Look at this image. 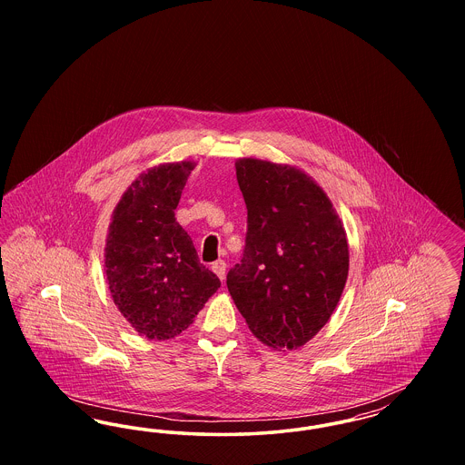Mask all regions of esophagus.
I'll list each match as a JSON object with an SVG mask.
<instances>
[{"instance_id": "34e87169", "label": "esophagus", "mask_w": 465, "mask_h": 465, "mask_svg": "<svg viewBox=\"0 0 465 465\" xmlns=\"http://www.w3.org/2000/svg\"><path fill=\"white\" fill-rule=\"evenodd\" d=\"M211 268H213V272H214V273H216V275H218V277H220L222 281L223 279H224V273H226V263H224L223 260H218V262H214Z\"/></svg>"}]
</instances>
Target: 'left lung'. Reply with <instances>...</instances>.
Returning a JSON list of instances; mask_svg holds the SVG:
<instances>
[{
  "label": "left lung",
  "mask_w": 465,
  "mask_h": 465,
  "mask_svg": "<svg viewBox=\"0 0 465 465\" xmlns=\"http://www.w3.org/2000/svg\"><path fill=\"white\" fill-rule=\"evenodd\" d=\"M247 207L242 260L226 275L247 328L273 351H296L330 321L349 275V242L326 192L296 165L235 162Z\"/></svg>",
  "instance_id": "obj_1"
}]
</instances>
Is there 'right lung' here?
Wrapping results in <instances>:
<instances>
[{
	"instance_id": "1",
	"label": "right lung",
	"mask_w": 465,
	"mask_h": 465,
	"mask_svg": "<svg viewBox=\"0 0 465 465\" xmlns=\"http://www.w3.org/2000/svg\"><path fill=\"white\" fill-rule=\"evenodd\" d=\"M195 165L183 160L146 169L111 214L104 273L113 303L135 331L155 341L188 330L222 286L174 216Z\"/></svg>"
}]
</instances>
